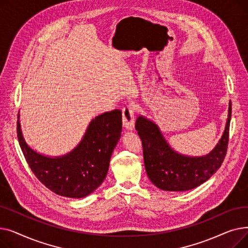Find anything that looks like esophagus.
<instances>
[{"label": "esophagus", "mask_w": 248, "mask_h": 248, "mask_svg": "<svg viewBox=\"0 0 248 248\" xmlns=\"http://www.w3.org/2000/svg\"><path fill=\"white\" fill-rule=\"evenodd\" d=\"M123 124L124 126L128 129V131H133L135 127V109L133 107L127 106L123 109Z\"/></svg>", "instance_id": "obj_1"}]
</instances>
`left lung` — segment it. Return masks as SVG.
<instances>
[{
    "mask_svg": "<svg viewBox=\"0 0 248 248\" xmlns=\"http://www.w3.org/2000/svg\"><path fill=\"white\" fill-rule=\"evenodd\" d=\"M231 101L225 129L215 148L205 155L190 157L171 148L160 127L144 115L136 122V129L144 150L146 172L152 183L165 191H188L209 179L222 164L229 140Z\"/></svg>",
    "mask_w": 248,
    "mask_h": 248,
    "instance_id": "8db88e82",
    "label": "left lung"
}]
</instances>
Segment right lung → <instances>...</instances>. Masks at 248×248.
Returning <instances> with one entry per match:
<instances>
[{"label":"right lung","instance_id":"add662e5","mask_svg":"<svg viewBox=\"0 0 248 248\" xmlns=\"http://www.w3.org/2000/svg\"><path fill=\"white\" fill-rule=\"evenodd\" d=\"M18 115L17 134L21 150L32 172L49 190L68 198H83L97 189L106 179L111 154L119 141L122 111L114 109L93 119L86 132L71 152L48 157L26 142Z\"/></svg>","mask_w":248,"mask_h":248}]
</instances>
